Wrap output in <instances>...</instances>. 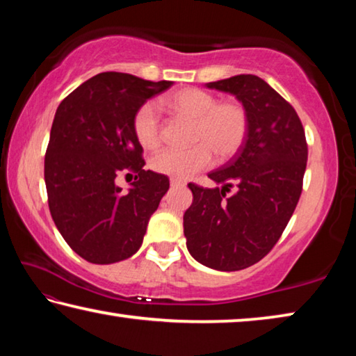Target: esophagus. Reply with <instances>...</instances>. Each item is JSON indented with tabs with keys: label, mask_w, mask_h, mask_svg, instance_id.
Instances as JSON below:
<instances>
[{
	"label": "esophagus",
	"mask_w": 356,
	"mask_h": 356,
	"mask_svg": "<svg viewBox=\"0 0 356 356\" xmlns=\"http://www.w3.org/2000/svg\"><path fill=\"white\" fill-rule=\"evenodd\" d=\"M171 186H185V180L171 179Z\"/></svg>",
	"instance_id": "34e87169"
}]
</instances>
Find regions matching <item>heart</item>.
Instances as JSON below:
<instances>
[{
	"instance_id": "heart-1",
	"label": "heart",
	"mask_w": 356,
	"mask_h": 356,
	"mask_svg": "<svg viewBox=\"0 0 356 356\" xmlns=\"http://www.w3.org/2000/svg\"><path fill=\"white\" fill-rule=\"evenodd\" d=\"M168 110L193 119L191 147H168L150 160L152 170L174 179H188L206 170L213 152L221 160L231 159L242 149L250 129V118L238 102H218L213 94L197 88H185L165 99ZM134 134L138 143L154 149L161 141L160 119L152 104H144L134 116Z\"/></svg>"
}]
</instances>
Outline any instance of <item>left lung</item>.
Wrapping results in <instances>:
<instances>
[{
    "instance_id": "obj_1",
    "label": "left lung",
    "mask_w": 356,
    "mask_h": 356,
    "mask_svg": "<svg viewBox=\"0 0 356 356\" xmlns=\"http://www.w3.org/2000/svg\"><path fill=\"white\" fill-rule=\"evenodd\" d=\"M206 86L236 95L250 129L242 149L209 172L221 188L188 184L184 234L197 262L237 272L267 256L286 229L301 195L308 144L297 111L262 78L236 75ZM232 183L238 191L226 197Z\"/></svg>"
}]
</instances>
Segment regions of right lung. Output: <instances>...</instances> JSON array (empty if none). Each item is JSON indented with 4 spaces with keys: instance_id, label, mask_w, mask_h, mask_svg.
<instances>
[{
    "instance_id": "obj_1",
    "label": "right lung",
    "mask_w": 356,
    "mask_h": 356,
    "mask_svg": "<svg viewBox=\"0 0 356 356\" xmlns=\"http://www.w3.org/2000/svg\"><path fill=\"white\" fill-rule=\"evenodd\" d=\"M171 86L172 81L104 72L58 106L45 154L48 207L65 242L88 262L105 265L134 256L170 188L163 174L144 170L134 116ZM122 170L138 174L127 192L115 185Z\"/></svg>"
}]
</instances>
